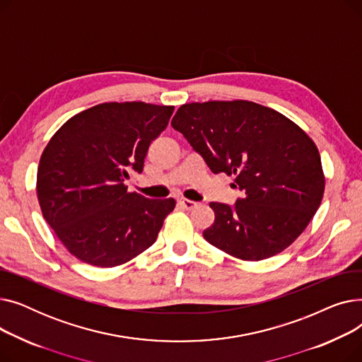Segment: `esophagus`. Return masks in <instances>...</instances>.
Listing matches in <instances>:
<instances>
[{
    "instance_id": "1",
    "label": "esophagus",
    "mask_w": 362,
    "mask_h": 362,
    "mask_svg": "<svg viewBox=\"0 0 362 362\" xmlns=\"http://www.w3.org/2000/svg\"><path fill=\"white\" fill-rule=\"evenodd\" d=\"M179 204H180V206L185 208V210H194V208H197L199 205L198 202L191 201V199H186V198H180Z\"/></svg>"
}]
</instances>
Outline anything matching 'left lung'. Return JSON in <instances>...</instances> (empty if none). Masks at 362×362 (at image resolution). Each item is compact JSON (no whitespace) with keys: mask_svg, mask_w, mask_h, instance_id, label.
<instances>
[{"mask_svg":"<svg viewBox=\"0 0 362 362\" xmlns=\"http://www.w3.org/2000/svg\"><path fill=\"white\" fill-rule=\"evenodd\" d=\"M171 126L183 133L214 173L235 176V206L211 202L206 242L243 261H259L292 245L313 220L326 177L314 141L281 112L257 103L183 104Z\"/></svg>","mask_w":362,"mask_h":362,"instance_id":"8db88e82","label":"left lung"}]
</instances>
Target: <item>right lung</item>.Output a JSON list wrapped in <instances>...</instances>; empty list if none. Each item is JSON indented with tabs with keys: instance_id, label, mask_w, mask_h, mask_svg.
Wrapping results in <instances>:
<instances>
[{
	"instance_id": "obj_1",
	"label": "right lung",
	"mask_w": 362,
	"mask_h": 362,
	"mask_svg": "<svg viewBox=\"0 0 362 362\" xmlns=\"http://www.w3.org/2000/svg\"><path fill=\"white\" fill-rule=\"evenodd\" d=\"M173 105L104 103L69 119L47 144L36 176L44 218L78 259L116 267L156 242L176 201L127 192Z\"/></svg>"
}]
</instances>
